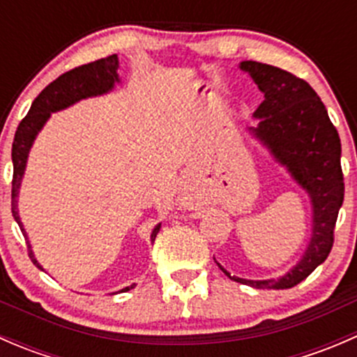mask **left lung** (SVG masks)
<instances>
[{"mask_svg":"<svg viewBox=\"0 0 357 357\" xmlns=\"http://www.w3.org/2000/svg\"><path fill=\"white\" fill-rule=\"evenodd\" d=\"M240 68L264 93V102L254 112L259 124L250 128V132L307 192L312 207V233L301 261L276 280L238 278L229 275L219 262L218 266L229 280L242 285L291 289L325 262L333 247L335 222L344 202L340 138L323 102L304 79L252 60L240 63Z\"/></svg>","mask_w":357,"mask_h":357,"instance_id":"obj_1","label":"left lung"}]
</instances>
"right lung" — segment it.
Returning <instances> with one entry per match:
<instances>
[{
    "instance_id": "add662e5",
    "label": "right lung",
    "mask_w": 357,
    "mask_h": 357,
    "mask_svg": "<svg viewBox=\"0 0 357 357\" xmlns=\"http://www.w3.org/2000/svg\"><path fill=\"white\" fill-rule=\"evenodd\" d=\"M119 68V59L117 55H110L107 59H100L96 62L86 63V66L75 67L72 70L66 72V74L60 75L59 79H55L53 82H50L45 89L38 95V98L32 102L31 110L27 112V115L22 119V122L19 124L15 131V138H13L12 145V160H13V181H12V214L15 218V221L19 222L20 229H22L24 236L27 238V233H25L22 221H20L19 208H17V197H19L20 183H22L25 165H27V157L31 152V146L34 143L36 136L41 131L43 126L46 124V121L50 119V115L53 112H59L67 109V107L74 105L79 100L89 98V96H98L105 95L114 89V86L117 82H121L117 74ZM160 229V225H157L153 228L152 236L150 240L155 242V236ZM29 248V257L31 261L38 266L39 269L41 264L38 262V259L34 257V252ZM132 287H126L121 291L131 290Z\"/></svg>"
}]
</instances>
